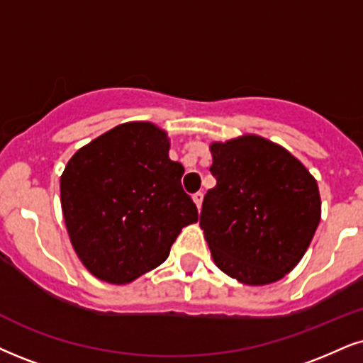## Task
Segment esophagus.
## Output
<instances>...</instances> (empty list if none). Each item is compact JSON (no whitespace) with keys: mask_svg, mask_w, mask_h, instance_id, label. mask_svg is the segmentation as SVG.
<instances>
[{"mask_svg":"<svg viewBox=\"0 0 363 363\" xmlns=\"http://www.w3.org/2000/svg\"><path fill=\"white\" fill-rule=\"evenodd\" d=\"M194 202H195L196 207H199V210L202 208V202H203V194H202V191H196V194L194 195Z\"/></svg>","mask_w":363,"mask_h":363,"instance_id":"34e87169","label":"esophagus"}]
</instances>
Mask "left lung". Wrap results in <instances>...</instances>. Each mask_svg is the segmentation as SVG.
<instances>
[{"label": "left lung", "mask_w": 363, "mask_h": 363, "mask_svg": "<svg viewBox=\"0 0 363 363\" xmlns=\"http://www.w3.org/2000/svg\"><path fill=\"white\" fill-rule=\"evenodd\" d=\"M217 185L200 227L218 269L249 286L283 279L305 256L321 218L318 183L283 146L257 134L210 145Z\"/></svg>", "instance_id": "obj_1"}]
</instances>
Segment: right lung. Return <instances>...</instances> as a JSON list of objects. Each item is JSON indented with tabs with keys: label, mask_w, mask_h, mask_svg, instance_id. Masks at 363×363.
Instances as JSON below:
<instances>
[{
	"label": "right lung",
	"mask_w": 363,
	"mask_h": 363,
	"mask_svg": "<svg viewBox=\"0 0 363 363\" xmlns=\"http://www.w3.org/2000/svg\"><path fill=\"white\" fill-rule=\"evenodd\" d=\"M168 151L167 131L131 121L82 146L67 163L60 177L65 227L97 279L133 283L167 261L183 227L199 220L182 189L185 168Z\"/></svg>",
	"instance_id": "obj_1"
}]
</instances>
